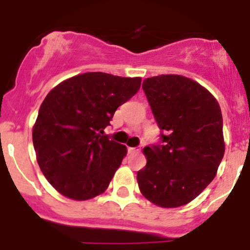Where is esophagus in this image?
I'll return each instance as SVG.
<instances>
[{"instance_id":"obj_1","label":"esophagus","mask_w":250,"mask_h":250,"mask_svg":"<svg viewBox=\"0 0 250 250\" xmlns=\"http://www.w3.org/2000/svg\"><path fill=\"white\" fill-rule=\"evenodd\" d=\"M140 151V147H128V153H137V152Z\"/></svg>"}]
</instances>
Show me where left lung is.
<instances>
[{
    "label": "left lung",
    "mask_w": 250,
    "mask_h": 250,
    "mask_svg": "<svg viewBox=\"0 0 250 250\" xmlns=\"http://www.w3.org/2000/svg\"><path fill=\"white\" fill-rule=\"evenodd\" d=\"M142 88L165 134L162 145L143 148L138 188L161 208L186 205L212 181L224 156L220 105L208 89L176 74L147 78Z\"/></svg>",
    "instance_id": "8db88e82"
}]
</instances>
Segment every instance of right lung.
Returning a JSON list of instances; mask_svg holds the SVG:
<instances>
[{"mask_svg": "<svg viewBox=\"0 0 250 250\" xmlns=\"http://www.w3.org/2000/svg\"><path fill=\"white\" fill-rule=\"evenodd\" d=\"M141 88V78L84 73L64 80L45 97L32 128L41 171L71 200L103 194L127 155V147L104 136L119 105Z\"/></svg>", "mask_w": 250, "mask_h": 250, "instance_id": "obj_1", "label": "right lung"}]
</instances>
